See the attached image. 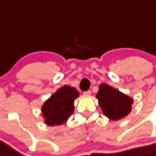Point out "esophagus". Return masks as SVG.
Here are the masks:
<instances>
[{
    "mask_svg": "<svg viewBox=\"0 0 156 156\" xmlns=\"http://www.w3.org/2000/svg\"><path fill=\"white\" fill-rule=\"evenodd\" d=\"M90 94H91L90 90L84 91V92H83V94H84V95H86V96H90Z\"/></svg>",
    "mask_w": 156,
    "mask_h": 156,
    "instance_id": "esophagus-1",
    "label": "esophagus"
}]
</instances>
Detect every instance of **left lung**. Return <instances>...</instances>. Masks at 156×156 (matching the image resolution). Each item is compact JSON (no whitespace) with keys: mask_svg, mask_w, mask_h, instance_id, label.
I'll list each match as a JSON object with an SVG mask.
<instances>
[{"mask_svg":"<svg viewBox=\"0 0 156 156\" xmlns=\"http://www.w3.org/2000/svg\"><path fill=\"white\" fill-rule=\"evenodd\" d=\"M96 98L103 115L111 120H119L131 111L133 99L107 84H101Z\"/></svg>","mask_w":156,"mask_h":156,"instance_id":"1","label":"left lung"}]
</instances>
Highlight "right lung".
I'll list each match as a JSON object with an SVG mask.
<instances>
[{"instance_id":"obj_1","label":"right lung","mask_w":156,"mask_h":156,"mask_svg":"<svg viewBox=\"0 0 156 156\" xmlns=\"http://www.w3.org/2000/svg\"><path fill=\"white\" fill-rule=\"evenodd\" d=\"M79 96L74 87L64 86L52 94L41 107L42 117L49 126L65 123L74 113V102Z\"/></svg>"}]
</instances>
